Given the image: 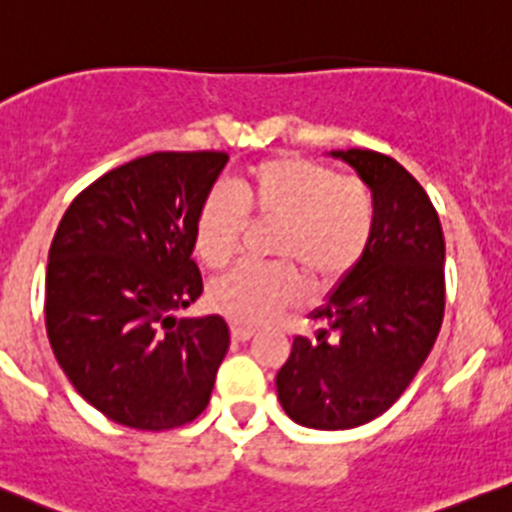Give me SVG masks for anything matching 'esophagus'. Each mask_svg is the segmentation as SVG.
I'll return each instance as SVG.
<instances>
[{
	"label": "esophagus",
	"mask_w": 512,
	"mask_h": 512,
	"mask_svg": "<svg viewBox=\"0 0 512 512\" xmlns=\"http://www.w3.org/2000/svg\"><path fill=\"white\" fill-rule=\"evenodd\" d=\"M231 337L233 342H248L253 337L251 326H241V324H231Z\"/></svg>",
	"instance_id": "obj_1"
}]
</instances>
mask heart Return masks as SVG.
<instances>
[{
	"instance_id": "1",
	"label": "heart",
	"mask_w": 512,
	"mask_h": 512,
	"mask_svg": "<svg viewBox=\"0 0 512 512\" xmlns=\"http://www.w3.org/2000/svg\"><path fill=\"white\" fill-rule=\"evenodd\" d=\"M246 212L279 223L271 251L289 264H243L213 281L211 306L243 326L271 321L301 299L295 265L314 284H334L362 261L374 233V198L362 180L339 178L301 155H276L251 165L233 191L218 186L203 198L193 226L203 264L218 269L233 259Z\"/></svg>"
}]
</instances>
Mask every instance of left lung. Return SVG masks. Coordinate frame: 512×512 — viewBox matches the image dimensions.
<instances>
[{"label": "left lung", "mask_w": 512, "mask_h": 512, "mask_svg": "<svg viewBox=\"0 0 512 512\" xmlns=\"http://www.w3.org/2000/svg\"><path fill=\"white\" fill-rule=\"evenodd\" d=\"M357 170L374 198L367 253L324 306L316 342L296 337L276 374L286 415L314 430L374 420L410 387L445 314V236L425 188L394 158L332 150Z\"/></svg>", "instance_id": "1"}]
</instances>
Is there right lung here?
I'll list each match as a JSON object with an SVG mask.
<instances>
[{"label": "right lung", "mask_w": 512, "mask_h": 512, "mask_svg": "<svg viewBox=\"0 0 512 512\" xmlns=\"http://www.w3.org/2000/svg\"><path fill=\"white\" fill-rule=\"evenodd\" d=\"M226 153H150L87 186L50 246L45 324L72 387L107 420L173 430L206 410L228 352L221 316L178 319L203 294L193 226Z\"/></svg>", "instance_id": "obj_1"}]
</instances>
